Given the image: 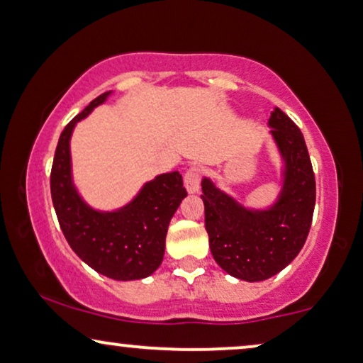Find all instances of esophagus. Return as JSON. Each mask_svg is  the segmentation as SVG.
<instances>
[{
    "label": "esophagus",
    "instance_id": "esophagus-1",
    "mask_svg": "<svg viewBox=\"0 0 363 363\" xmlns=\"http://www.w3.org/2000/svg\"><path fill=\"white\" fill-rule=\"evenodd\" d=\"M200 180H201V168H199V167L188 168V172L185 173V186H186V190L190 191V193L199 191Z\"/></svg>",
    "mask_w": 363,
    "mask_h": 363
}]
</instances>
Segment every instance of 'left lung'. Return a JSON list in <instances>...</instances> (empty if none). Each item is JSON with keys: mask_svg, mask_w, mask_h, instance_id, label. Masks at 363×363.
<instances>
[{"mask_svg": "<svg viewBox=\"0 0 363 363\" xmlns=\"http://www.w3.org/2000/svg\"><path fill=\"white\" fill-rule=\"evenodd\" d=\"M270 133L284 158V185L267 210H250L201 180L205 228L215 262L235 279L262 281L279 274L302 250L315 208V175L303 135L280 108Z\"/></svg>", "mask_w": 363, "mask_h": 363, "instance_id": "1", "label": "left lung"}]
</instances>
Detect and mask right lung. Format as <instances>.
Here are the masks:
<instances>
[{
    "label": "right lung",
    "mask_w": 363,
    "mask_h": 363,
    "mask_svg": "<svg viewBox=\"0 0 363 363\" xmlns=\"http://www.w3.org/2000/svg\"><path fill=\"white\" fill-rule=\"evenodd\" d=\"M95 98L61 131L51 167V200L72 250L98 274L113 280H140L162 265L168 225L186 196L178 172L145 183L128 205L98 211L84 203L73 185L69 140L74 125L110 96Z\"/></svg>",
    "instance_id": "obj_1"
}]
</instances>
